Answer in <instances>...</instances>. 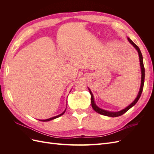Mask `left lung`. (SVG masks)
Segmentation results:
<instances>
[{
  "label": "left lung",
  "instance_id": "1",
  "mask_svg": "<svg viewBox=\"0 0 154 154\" xmlns=\"http://www.w3.org/2000/svg\"><path fill=\"white\" fill-rule=\"evenodd\" d=\"M127 39H128L129 42L134 46V48L136 49L137 50V51L139 57V62H140V67H141V82L140 88H139V92H138L137 97H136V99H135L134 100V101L132 102V103H130L128 106H127L124 109H122V110H121L119 111H118V112H111V111L105 110H103V109H100V107H98L96 105L95 101H94V96H93L91 91L90 90V88L88 87V90H89V92H90V94H91V105H92V109H94L96 112L99 113V114H100L101 115L109 116V117H113V118H114V117H118V116H120L123 115V114H125L126 112H127L130 109H131L133 106H134L136 104L137 101L139 99V97H140V96L141 95V93H142V91H143V86H144V65H143V56H142V54H141V52L140 49H139V48H138V46L132 42V40L130 39V38H129L128 37H127Z\"/></svg>",
  "mask_w": 154,
  "mask_h": 154
}]
</instances>
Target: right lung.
Segmentation results:
<instances>
[{"label":"right lung","mask_w":154,"mask_h":154,"mask_svg":"<svg viewBox=\"0 0 154 154\" xmlns=\"http://www.w3.org/2000/svg\"><path fill=\"white\" fill-rule=\"evenodd\" d=\"M66 107H67V106H66ZM66 109H65V110L63 112H62V114H59V115H58V116H54V117L50 118H49V119H39V121H41V122H49V121H51V120H53V119H56V118H59L60 116H62V115L65 113V112H66Z\"/></svg>","instance_id":"right-lung-1"}]
</instances>
